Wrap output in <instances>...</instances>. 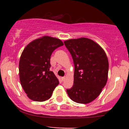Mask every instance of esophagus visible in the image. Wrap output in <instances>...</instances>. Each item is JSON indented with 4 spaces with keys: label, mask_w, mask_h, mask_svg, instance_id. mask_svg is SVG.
Returning <instances> with one entry per match:
<instances>
[{
    "label": "esophagus",
    "mask_w": 129,
    "mask_h": 129,
    "mask_svg": "<svg viewBox=\"0 0 129 129\" xmlns=\"http://www.w3.org/2000/svg\"><path fill=\"white\" fill-rule=\"evenodd\" d=\"M61 79H62V81H64V80H66V77H63L61 78Z\"/></svg>",
    "instance_id": "obj_1"
}]
</instances>
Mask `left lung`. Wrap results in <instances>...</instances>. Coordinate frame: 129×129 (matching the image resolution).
<instances>
[{
    "instance_id": "obj_1",
    "label": "left lung",
    "mask_w": 129,
    "mask_h": 129,
    "mask_svg": "<svg viewBox=\"0 0 129 129\" xmlns=\"http://www.w3.org/2000/svg\"><path fill=\"white\" fill-rule=\"evenodd\" d=\"M74 63V85L67 89L69 97L79 104L94 101L106 85L109 61L104 50L90 39L81 37L65 40Z\"/></svg>"
}]
</instances>
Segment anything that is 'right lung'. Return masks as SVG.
I'll list each match as a JSON object with an SVG mask.
<instances>
[{
	"label": "right lung",
	"mask_w": 129,
	"mask_h": 129,
	"mask_svg": "<svg viewBox=\"0 0 129 129\" xmlns=\"http://www.w3.org/2000/svg\"><path fill=\"white\" fill-rule=\"evenodd\" d=\"M62 45L63 43L59 39L44 36L24 48L19 60V78L30 99L47 101L59 84L54 72L50 71V59L54 50Z\"/></svg>",
	"instance_id": "add662e5"
}]
</instances>
